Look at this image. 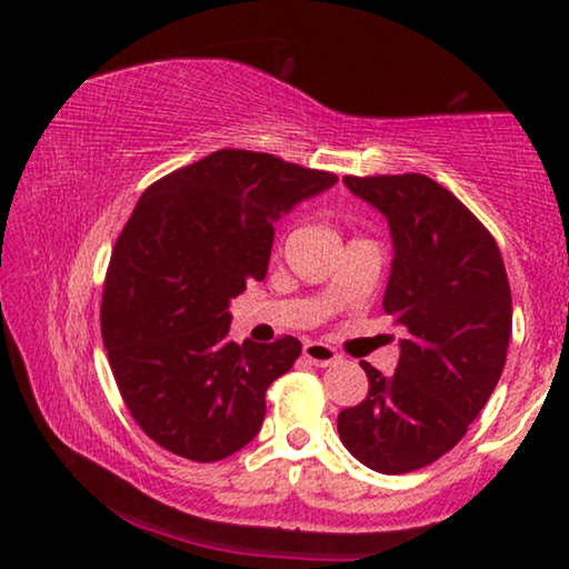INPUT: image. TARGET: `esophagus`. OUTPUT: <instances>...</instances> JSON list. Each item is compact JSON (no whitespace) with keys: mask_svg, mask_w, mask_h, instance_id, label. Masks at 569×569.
Segmentation results:
<instances>
[{"mask_svg":"<svg viewBox=\"0 0 569 569\" xmlns=\"http://www.w3.org/2000/svg\"><path fill=\"white\" fill-rule=\"evenodd\" d=\"M303 356L313 366H333L336 361L341 359V356L336 353V349H331L329 343H321V341H308L303 346Z\"/></svg>","mask_w":569,"mask_h":569,"instance_id":"34e87169","label":"esophagus"}]
</instances>
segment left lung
I'll return each instance as SVG.
<instances>
[{
	"instance_id": "obj_1",
	"label": "left lung",
	"mask_w": 569,
	"mask_h": 569,
	"mask_svg": "<svg viewBox=\"0 0 569 569\" xmlns=\"http://www.w3.org/2000/svg\"><path fill=\"white\" fill-rule=\"evenodd\" d=\"M343 182L387 216L393 261L383 311L407 339L391 377L361 361L369 393L339 413V437L369 469L407 475L447 455L492 397L512 293L492 233L437 180L407 172Z\"/></svg>"
}]
</instances>
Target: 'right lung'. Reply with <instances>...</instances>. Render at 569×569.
Returning <instances> with one entry per match:
<instances>
[{
  "instance_id": "add662e5",
  "label": "right lung",
  "mask_w": 569,
  "mask_h": 569,
  "mask_svg": "<svg viewBox=\"0 0 569 569\" xmlns=\"http://www.w3.org/2000/svg\"><path fill=\"white\" fill-rule=\"evenodd\" d=\"M333 172L218 150L142 192L112 248L100 329L124 407L172 455L218 461L266 417V389L301 341H228L230 298L263 281L273 223Z\"/></svg>"
}]
</instances>
